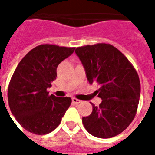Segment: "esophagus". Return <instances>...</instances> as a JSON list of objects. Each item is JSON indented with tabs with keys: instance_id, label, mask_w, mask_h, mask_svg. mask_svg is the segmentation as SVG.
Wrapping results in <instances>:
<instances>
[{
	"instance_id": "esophagus-1",
	"label": "esophagus",
	"mask_w": 155,
	"mask_h": 155,
	"mask_svg": "<svg viewBox=\"0 0 155 155\" xmlns=\"http://www.w3.org/2000/svg\"><path fill=\"white\" fill-rule=\"evenodd\" d=\"M72 102L74 103V104H80L81 101L80 100H78L76 98H72Z\"/></svg>"
}]
</instances>
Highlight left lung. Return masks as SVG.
I'll list each match as a JSON object with an SVG mask.
<instances>
[{
	"instance_id": "1",
	"label": "left lung",
	"mask_w": 155,
	"mask_h": 155,
	"mask_svg": "<svg viewBox=\"0 0 155 155\" xmlns=\"http://www.w3.org/2000/svg\"><path fill=\"white\" fill-rule=\"evenodd\" d=\"M84 65L90 84L97 83L99 106L82 118L85 130L93 136L107 139L116 136L129 126L136 114L140 81L133 64L110 44L98 43L75 49Z\"/></svg>"
}]
</instances>
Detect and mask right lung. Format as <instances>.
I'll return each mask as SVG.
<instances>
[{
    "mask_svg": "<svg viewBox=\"0 0 155 155\" xmlns=\"http://www.w3.org/2000/svg\"><path fill=\"white\" fill-rule=\"evenodd\" d=\"M74 47L40 45L23 57L8 86L12 114L29 132L46 134L56 128L70 107V97L49 95L47 88L56 79L59 64L74 52Z\"/></svg>",
    "mask_w": 155,
    "mask_h": 155,
    "instance_id": "add662e5",
    "label": "right lung"
}]
</instances>
